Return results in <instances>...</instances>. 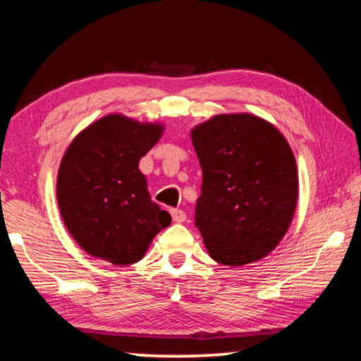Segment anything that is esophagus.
I'll return each instance as SVG.
<instances>
[{
	"instance_id": "34e87169",
	"label": "esophagus",
	"mask_w": 361,
	"mask_h": 361,
	"mask_svg": "<svg viewBox=\"0 0 361 361\" xmlns=\"http://www.w3.org/2000/svg\"><path fill=\"white\" fill-rule=\"evenodd\" d=\"M170 215H172V219L175 223H185L186 221V213L178 209L170 210Z\"/></svg>"
}]
</instances>
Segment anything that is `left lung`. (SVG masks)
Returning a JSON list of instances; mask_svg holds the SVG:
<instances>
[{
	"instance_id": "8db88e82",
	"label": "left lung",
	"mask_w": 361,
	"mask_h": 361,
	"mask_svg": "<svg viewBox=\"0 0 361 361\" xmlns=\"http://www.w3.org/2000/svg\"><path fill=\"white\" fill-rule=\"evenodd\" d=\"M202 167L195 226L224 266L264 258L288 231L298 202V167L288 142L258 116L218 114L191 130Z\"/></svg>"
}]
</instances>
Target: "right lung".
Listing matches in <instances>:
<instances>
[{
  "label": "right lung",
  "instance_id": "add662e5",
  "mask_svg": "<svg viewBox=\"0 0 361 361\" xmlns=\"http://www.w3.org/2000/svg\"><path fill=\"white\" fill-rule=\"evenodd\" d=\"M162 124L108 114L78 133L57 175V202L66 229L85 253L116 266L145 256L172 216L152 202L138 162Z\"/></svg>",
  "mask_w": 361,
  "mask_h": 361
}]
</instances>
